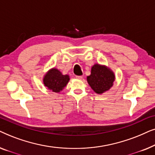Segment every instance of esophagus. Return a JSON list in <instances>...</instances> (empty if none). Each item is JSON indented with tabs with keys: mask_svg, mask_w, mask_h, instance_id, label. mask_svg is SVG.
<instances>
[{
	"mask_svg": "<svg viewBox=\"0 0 155 155\" xmlns=\"http://www.w3.org/2000/svg\"><path fill=\"white\" fill-rule=\"evenodd\" d=\"M75 78H77V79H79V80H81L82 78V76H78V75H76Z\"/></svg>",
	"mask_w": 155,
	"mask_h": 155,
	"instance_id": "obj_1",
	"label": "esophagus"
}]
</instances>
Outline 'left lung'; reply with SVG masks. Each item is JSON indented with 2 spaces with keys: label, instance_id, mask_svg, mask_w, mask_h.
<instances>
[{
  "label": "left lung",
  "instance_id": "1",
  "mask_svg": "<svg viewBox=\"0 0 155 155\" xmlns=\"http://www.w3.org/2000/svg\"><path fill=\"white\" fill-rule=\"evenodd\" d=\"M115 78V74L110 68L95 63L91 68V74L87 77V81L94 92L101 94L113 87Z\"/></svg>",
  "mask_w": 155,
  "mask_h": 155
}]
</instances>
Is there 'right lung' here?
<instances>
[{
	"label": "right lung",
	"instance_id": "obj_1",
	"mask_svg": "<svg viewBox=\"0 0 155 155\" xmlns=\"http://www.w3.org/2000/svg\"><path fill=\"white\" fill-rule=\"evenodd\" d=\"M70 76L63 75L58 69L52 68L48 70L43 77V83L53 92L59 93L68 83Z\"/></svg>",
	"mask_w": 155,
	"mask_h": 155
}]
</instances>
